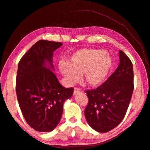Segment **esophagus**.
Returning a JSON list of instances; mask_svg holds the SVG:
<instances>
[{
    "mask_svg": "<svg viewBox=\"0 0 150 150\" xmlns=\"http://www.w3.org/2000/svg\"><path fill=\"white\" fill-rule=\"evenodd\" d=\"M81 93V89H79V88H74V93H73V94L74 95H76V94H78V93Z\"/></svg>",
    "mask_w": 150,
    "mask_h": 150,
    "instance_id": "obj_1",
    "label": "esophagus"
}]
</instances>
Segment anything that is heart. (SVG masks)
I'll list each match as a JSON object with an SVG mask.
<instances>
[{"instance_id":"1","label":"heart","mask_w":150,"mask_h":150,"mask_svg":"<svg viewBox=\"0 0 150 150\" xmlns=\"http://www.w3.org/2000/svg\"><path fill=\"white\" fill-rule=\"evenodd\" d=\"M112 64L111 58L104 50L81 49L72 54L67 64L59 63V69L70 85L78 82L82 75L86 84L98 87L106 80Z\"/></svg>"}]
</instances>
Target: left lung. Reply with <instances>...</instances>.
<instances>
[{"label": "left lung", "instance_id": "1", "mask_svg": "<svg viewBox=\"0 0 150 150\" xmlns=\"http://www.w3.org/2000/svg\"><path fill=\"white\" fill-rule=\"evenodd\" d=\"M116 71L96 89L86 90L89 101L84 115L88 124L98 132L115 128L125 117L132 96L133 64L122 51Z\"/></svg>", "mask_w": 150, "mask_h": 150}]
</instances>
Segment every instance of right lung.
Segmentation results:
<instances>
[{
	"mask_svg": "<svg viewBox=\"0 0 150 150\" xmlns=\"http://www.w3.org/2000/svg\"><path fill=\"white\" fill-rule=\"evenodd\" d=\"M62 45L40 40L18 64L16 86L18 103L26 122L40 132H50L56 128L62 115L63 104L73 94V88L63 87L48 69H54L53 52Z\"/></svg>",
	"mask_w": 150,
	"mask_h": 150,
	"instance_id": "right-lung-1",
	"label": "right lung"
}]
</instances>
